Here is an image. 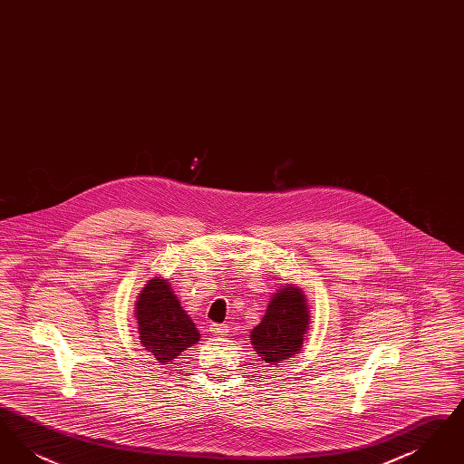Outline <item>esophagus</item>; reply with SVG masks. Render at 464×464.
I'll return each mask as SVG.
<instances>
[{
    "mask_svg": "<svg viewBox=\"0 0 464 464\" xmlns=\"http://www.w3.org/2000/svg\"><path fill=\"white\" fill-rule=\"evenodd\" d=\"M208 329H210V332H212L214 335H226L227 331H229L227 325H224V324H210Z\"/></svg>",
    "mask_w": 464,
    "mask_h": 464,
    "instance_id": "34e87169",
    "label": "esophagus"
}]
</instances>
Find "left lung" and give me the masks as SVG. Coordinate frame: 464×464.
<instances>
[{
	"label": "left lung",
	"mask_w": 464,
	"mask_h": 464,
	"mask_svg": "<svg viewBox=\"0 0 464 464\" xmlns=\"http://www.w3.org/2000/svg\"><path fill=\"white\" fill-rule=\"evenodd\" d=\"M308 322L303 292L297 287L278 290L269 301L261 324L250 332L254 350L266 363H282L303 348Z\"/></svg>",
	"instance_id": "left-lung-1"
}]
</instances>
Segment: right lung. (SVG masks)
<instances>
[{"mask_svg": "<svg viewBox=\"0 0 464 464\" xmlns=\"http://www.w3.org/2000/svg\"><path fill=\"white\" fill-rule=\"evenodd\" d=\"M135 306L140 343L160 363L174 360L199 341L195 324L180 308L167 280H150Z\"/></svg>", "mask_w": 464, "mask_h": 464, "instance_id": "1", "label": "right lung"}]
</instances>
